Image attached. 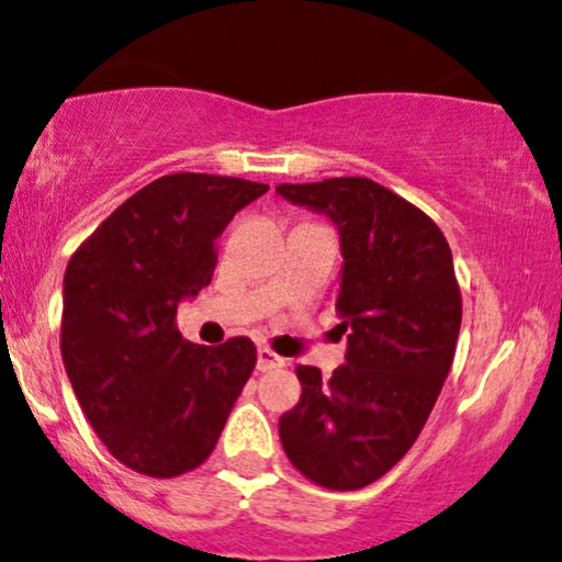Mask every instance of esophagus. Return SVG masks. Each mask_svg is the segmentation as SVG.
Returning a JSON list of instances; mask_svg holds the SVG:
<instances>
[{"label":"esophagus","instance_id":"1","mask_svg":"<svg viewBox=\"0 0 562 562\" xmlns=\"http://www.w3.org/2000/svg\"><path fill=\"white\" fill-rule=\"evenodd\" d=\"M277 367H285V358L277 356L274 350H269V348L256 350V369L269 371V369H277Z\"/></svg>","mask_w":562,"mask_h":562}]
</instances>
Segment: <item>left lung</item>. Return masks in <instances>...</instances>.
Wrapping results in <instances>:
<instances>
[{"label": "left lung", "instance_id": "obj_1", "mask_svg": "<svg viewBox=\"0 0 562 562\" xmlns=\"http://www.w3.org/2000/svg\"><path fill=\"white\" fill-rule=\"evenodd\" d=\"M340 235L335 308L346 363L322 380L299 367L301 401L280 418L290 463L327 490H361L387 474L435 408L461 333V290L442 229L369 178L277 186Z\"/></svg>", "mask_w": 562, "mask_h": 562}]
</instances>
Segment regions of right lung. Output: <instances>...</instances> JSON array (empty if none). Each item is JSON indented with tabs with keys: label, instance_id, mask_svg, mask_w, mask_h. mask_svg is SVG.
Here are the masks:
<instances>
[{
	"label": "right lung",
	"instance_id": "1",
	"mask_svg": "<svg viewBox=\"0 0 562 562\" xmlns=\"http://www.w3.org/2000/svg\"><path fill=\"white\" fill-rule=\"evenodd\" d=\"M263 182L178 172L148 182L72 254L63 361L80 408L127 469L170 479L212 456L256 367L248 337L182 340L175 314L212 282L216 238Z\"/></svg>",
	"mask_w": 562,
	"mask_h": 562
}]
</instances>
